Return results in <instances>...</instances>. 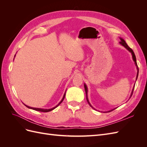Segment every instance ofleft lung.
Instances as JSON below:
<instances>
[{"label":"left lung","instance_id":"8db88e82","mask_svg":"<svg viewBox=\"0 0 147 147\" xmlns=\"http://www.w3.org/2000/svg\"><path fill=\"white\" fill-rule=\"evenodd\" d=\"M120 40H121V42H120L119 43H120V44H121V45H123V46H124V47H125L126 48H127V50L129 51L131 53H132V58H133V60H134V61L135 62V64H136V65H137V61H136V56H135V54H134V51H133V50H132V49L129 47L127 45V43H126V42L123 39V38H120ZM137 69L139 70V69H138V67H137ZM138 75H139V71H138V72H137V77H138ZM137 80V79H136ZM84 90H85V92H86V100H87V101H88V102L89 103V104H90V105L91 107L92 108H93L91 106V105L90 104V102H89V101H88V97H87V92H88V89H87V87H86V84H84ZM134 89H133V90H132V94H131V96H132V93H133V91H134ZM114 110V109H113ZM112 110H111V111H112Z\"/></svg>","mask_w":147,"mask_h":147}]
</instances>
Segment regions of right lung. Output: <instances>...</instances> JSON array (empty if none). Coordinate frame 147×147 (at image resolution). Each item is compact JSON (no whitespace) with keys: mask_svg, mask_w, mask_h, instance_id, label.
Returning <instances> with one entry per match:
<instances>
[{"mask_svg":"<svg viewBox=\"0 0 147 147\" xmlns=\"http://www.w3.org/2000/svg\"><path fill=\"white\" fill-rule=\"evenodd\" d=\"M65 93L64 94V96H63V99H62V100L59 102V103L58 104V105H57L56 107H53V108H52V109H38V108H33V107H29V106H27L26 105H25L26 107H27L28 108H29V109H33V110H36V111H39V112H50V111H51V110H53V109H55V108H56L57 106H58L63 101V100H64V97H65Z\"/></svg>","mask_w":147,"mask_h":147,"instance_id":"obj_1","label":"right lung"}]
</instances>
